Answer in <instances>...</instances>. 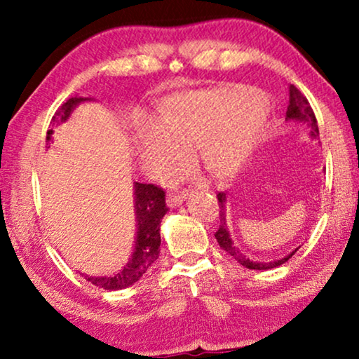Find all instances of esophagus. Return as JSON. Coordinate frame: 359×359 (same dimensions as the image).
Returning <instances> with one entry per match:
<instances>
[{
    "label": "esophagus",
    "instance_id": "esophagus-1",
    "mask_svg": "<svg viewBox=\"0 0 359 359\" xmlns=\"http://www.w3.org/2000/svg\"><path fill=\"white\" fill-rule=\"evenodd\" d=\"M186 196H188V191H171V193H168V198H166V201H168V205L170 208H176V205H180L183 201L186 199Z\"/></svg>",
    "mask_w": 359,
    "mask_h": 359
}]
</instances>
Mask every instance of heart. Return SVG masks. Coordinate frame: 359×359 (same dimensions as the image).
I'll return each instance as SVG.
<instances>
[{"label": "heart", "instance_id": "b5f03b06", "mask_svg": "<svg viewBox=\"0 0 359 359\" xmlns=\"http://www.w3.org/2000/svg\"><path fill=\"white\" fill-rule=\"evenodd\" d=\"M266 107L247 88L173 95L160 102L155 126L142 137L140 158L150 173L166 175L186 161L181 147H196L201 165L214 178L237 175L262 135Z\"/></svg>", "mask_w": 359, "mask_h": 359}]
</instances>
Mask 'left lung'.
I'll return each instance as SVG.
<instances>
[{
  "instance_id": "8db88e82",
  "label": "left lung",
  "mask_w": 359,
  "mask_h": 359,
  "mask_svg": "<svg viewBox=\"0 0 359 359\" xmlns=\"http://www.w3.org/2000/svg\"><path fill=\"white\" fill-rule=\"evenodd\" d=\"M286 119H296V121H304L307 122L309 126L312 127L311 134L312 137H318V127H317V119H316V114H313L311 104H309L307 97L302 95L301 91L297 90L296 86L291 85L289 88V106H287V111H286ZM217 199H219V219H220V224H219V229L215 230V238H217V242L220 245V248L225 250L230 257H233L240 264H243L245 268L248 269H271V268H276L279 264L286 263L289 258L292 257L294 253L297 252L299 248L294 250L292 253H289L286 258H281L278 259V262H253V259H248L245 258L242 253H240L238 248L233 247L232 243V238H230L229 235V229H227V224H225V193L224 191H219L217 193Z\"/></svg>"
}]
</instances>
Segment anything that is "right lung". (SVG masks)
Listing matches in <instances>:
<instances>
[{"mask_svg": "<svg viewBox=\"0 0 359 359\" xmlns=\"http://www.w3.org/2000/svg\"><path fill=\"white\" fill-rule=\"evenodd\" d=\"M83 97H70L58 107L52 117L50 124L58 121H65L73 107L81 102ZM52 140V130H47L46 142ZM165 189L156 184L135 183V214H137V242L130 262L126 264L121 273L112 278H91L85 276L86 281L95 284L96 287L119 291L129 287L144 276L147 269L160 257V222L166 214Z\"/></svg>", "mask_w": 359, "mask_h": 359, "instance_id": "1", "label": "right lung"}]
</instances>
